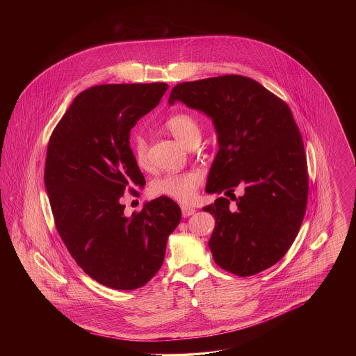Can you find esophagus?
I'll list each match as a JSON object with an SVG mask.
<instances>
[{"label":"esophagus","instance_id":"obj_1","mask_svg":"<svg viewBox=\"0 0 356 356\" xmlns=\"http://www.w3.org/2000/svg\"><path fill=\"white\" fill-rule=\"evenodd\" d=\"M196 211L193 209V208H191V207H186V205H183L181 207V213H183V216L184 218H188V216H191V215H193Z\"/></svg>","mask_w":356,"mask_h":356}]
</instances>
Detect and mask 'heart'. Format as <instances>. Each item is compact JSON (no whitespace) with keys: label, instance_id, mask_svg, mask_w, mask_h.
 <instances>
[{"label":"heart","instance_id":"heart-1","mask_svg":"<svg viewBox=\"0 0 356 356\" xmlns=\"http://www.w3.org/2000/svg\"><path fill=\"white\" fill-rule=\"evenodd\" d=\"M167 129L183 145H191L200 140L202 129L197 120L188 113H177L170 116L165 122ZM131 147L136 161L140 167L148 164V145L145 137L140 134L132 136ZM202 183V175L196 170L181 173H167L154 179L151 184V192L156 196L170 197L177 202H189L193 199L196 188Z\"/></svg>","mask_w":356,"mask_h":356}]
</instances>
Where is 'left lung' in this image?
Returning a JSON list of instances; mask_svg holds the SVG:
<instances>
[{"mask_svg": "<svg viewBox=\"0 0 356 356\" xmlns=\"http://www.w3.org/2000/svg\"><path fill=\"white\" fill-rule=\"evenodd\" d=\"M168 102L212 120L219 151L207 193L243 192L234 211L224 197L203 208L216 222L208 241L213 260L243 277L270 268L298 235L308 193L305 145L287 104L238 74L176 85Z\"/></svg>", "mask_w": 356, "mask_h": 356, "instance_id": "left-lung-1", "label": "left lung"}]
</instances>
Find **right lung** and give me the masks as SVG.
I'll return each instance as SVG.
<instances>
[{"instance_id": "right-lung-1", "label": "right lung", "mask_w": 356, "mask_h": 356, "mask_svg": "<svg viewBox=\"0 0 356 356\" xmlns=\"http://www.w3.org/2000/svg\"><path fill=\"white\" fill-rule=\"evenodd\" d=\"M167 89L165 83L92 86L70 104L49 140L44 181L57 231L83 271L113 289L152 279L181 220L170 197L147 202L131 216L120 200L127 189L145 186L131 129Z\"/></svg>"}]
</instances>
